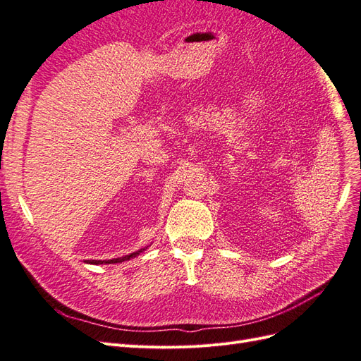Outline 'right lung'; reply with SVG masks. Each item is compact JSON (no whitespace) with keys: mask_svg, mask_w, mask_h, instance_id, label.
<instances>
[{"mask_svg":"<svg viewBox=\"0 0 361 361\" xmlns=\"http://www.w3.org/2000/svg\"><path fill=\"white\" fill-rule=\"evenodd\" d=\"M142 251H145V250H140V251H136V252H131L130 255L121 257V259H111V260H92V262H89V263H92V264H111V263H122V262H126V260L133 259V257L139 255Z\"/></svg>","mask_w":361,"mask_h":361,"instance_id":"add662e5","label":"right lung"}]
</instances>
